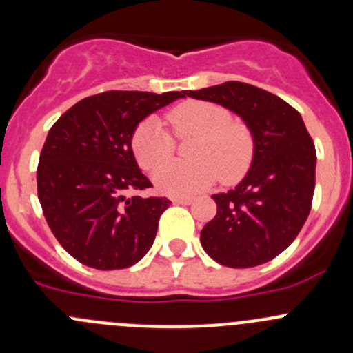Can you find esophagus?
Returning <instances> with one entry per match:
<instances>
[{"label": "esophagus", "mask_w": 353, "mask_h": 353, "mask_svg": "<svg viewBox=\"0 0 353 353\" xmlns=\"http://www.w3.org/2000/svg\"><path fill=\"white\" fill-rule=\"evenodd\" d=\"M174 203H177V205H191L193 203V198L191 196H176L172 198Z\"/></svg>", "instance_id": "esophagus-1"}]
</instances>
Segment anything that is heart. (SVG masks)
Wrapping results in <instances>:
<instances>
[{
    "mask_svg": "<svg viewBox=\"0 0 353 353\" xmlns=\"http://www.w3.org/2000/svg\"><path fill=\"white\" fill-rule=\"evenodd\" d=\"M167 123L177 138L193 137L191 162H167L174 154V138L157 117L141 121L131 137V150L141 169L154 170V183L162 193L190 196L212 186L220 177L225 184L239 181L251 167L256 141L245 121L232 117L222 104L186 101L167 112Z\"/></svg>",
    "mask_w": 353,
    "mask_h": 353,
    "instance_id": "1",
    "label": "heart"
}]
</instances>
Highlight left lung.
<instances>
[{"mask_svg":"<svg viewBox=\"0 0 353 353\" xmlns=\"http://www.w3.org/2000/svg\"><path fill=\"white\" fill-rule=\"evenodd\" d=\"M184 94L239 114L256 141L244 179L212 196L216 215L203 227V249L230 268L272 261L301 232L314 194L316 148L301 114L276 95L243 81Z\"/></svg>","mask_w":353,"mask_h":353,"instance_id":"1","label":"left lung"}]
</instances>
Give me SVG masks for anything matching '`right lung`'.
<instances>
[{
  "mask_svg": "<svg viewBox=\"0 0 353 353\" xmlns=\"http://www.w3.org/2000/svg\"><path fill=\"white\" fill-rule=\"evenodd\" d=\"M184 92L109 90L77 102L52 124L37 165L42 212L59 244L81 265L121 270L154 244L167 198L131 196L152 188L131 150L138 123Z\"/></svg>",
  "mask_w": 353,
  "mask_h": 353,
  "instance_id": "1",
  "label": "right lung"
}]
</instances>
